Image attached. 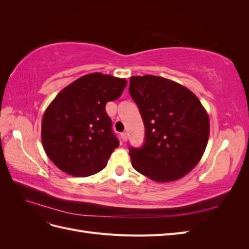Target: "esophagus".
<instances>
[{
	"instance_id": "obj_1",
	"label": "esophagus",
	"mask_w": 249,
	"mask_h": 249,
	"mask_svg": "<svg viewBox=\"0 0 249 249\" xmlns=\"http://www.w3.org/2000/svg\"><path fill=\"white\" fill-rule=\"evenodd\" d=\"M122 140H123L124 142H125V141L127 140V134H126L125 132L122 133Z\"/></svg>"
}]
</instances>
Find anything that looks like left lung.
<instances>
[{
    "mask_svg": "<svg viewBox=\"0 0 249 249\" xmlns=\"http://www.w3.org/2000/svg\"><path fill=\"white\" fill-rule=\"evenodd\" d=\"M129 90L145 126L144 144L130 148L133 167L158 183L182 178L206 150L207 110L191 90L162 77H131Z\"/></svg>",
    "mask_w": 249,
    "mask_h": 249,
    "instance_id": "8db88e82",
    "label": "left lung"
}]
</instances>
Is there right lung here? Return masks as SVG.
I'll list each match as a JSON object with an SVG mask.
<instances>
[{
    "label": "right lung",
    "mask_w": 249,
    "mask_h": 249,
    "mask_svg": "<svg viewBox=\"0 0 249 249\" xmlns=\"http://www.w3.org/2000/svg\"><path fill=\"white\" fill-rule=\"evenodd\" d=\"M127 82L110 74H85L63 88L41 122V142L56 166L72 177H89L106 167L119 142L106 104L123 94Z\"/></svg>",
    "instance_id": "obj_1"
}]
</instances>
